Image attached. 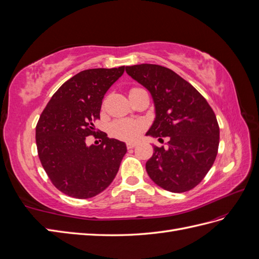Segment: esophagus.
<instances>
[{"label":"esophagus","mask_w":259,"mask_h":259,"mask_svg":"<svg viewBox=\"0 0 259 259\" xmlns=\"http://www.w3.org/2000/svg\"><path fill=\"white\" fill-rule=\"evenodd\" d=\"M126 146H127V149H133L136 147V143H127Z\"/></svg>","instance_id":"1"}]
</instances>
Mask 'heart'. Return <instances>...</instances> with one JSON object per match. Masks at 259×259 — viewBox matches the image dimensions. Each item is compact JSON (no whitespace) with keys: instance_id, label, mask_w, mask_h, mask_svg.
I'll return each mask as SVG.
<instances>
[{"instance_id":"obj_1","label":"heart","mask_w":259,"mask_h":259,"mask_svg":"<svg viewBox=\"0 0 259 259\" xmlns=\"http://www.w3.org/2000/svg\"><path fill=\"white\" fill-rule=\"evenodd\" d=\"M144 127V123L139 120L122 119L111 125V134L125 142H134L142 134Z\"/></svg>"}]
</instances>
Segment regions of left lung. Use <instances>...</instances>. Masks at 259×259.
Segmentation results:
<instances>
[{
	"label": "left lung",
	"instance_id": "1",
	"mask_svg": "<svg viewBox=\"0 0 259 259\" xmlns=\"http://www.w3.org/2000/svg\"><path fill=\"white\" fill-rule=\"evenodd\" d=\"M126 73L146 88L155 117L147 136L167 137V148L153 146L147 173L163 189L191 190L213 166L219 145L216 115L205 98L173 70L152 64L127 66Z\"/></svg>",
	"mask_w": 259,
	"mask_h": 259
}]
</instances>
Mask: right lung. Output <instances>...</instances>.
I'll return each instance as SVG.
<instances>
[{"mask_svg": "<svg viewBox=\"0 0 259 259\" xmlns=\"http://www.w3.org/2000/svg\"><path fill=\"white\" fill-rule=\"evenodd\" d=\"M125 67L81 71L62 84L46 105L35 128L38 158L53 185L76 199H89L110 185L126 153V145L106 133L96 134L107 91ZM99 137L100 145L89 146L85 138Z\"/></svg>", "mask_w": 259, "mask_h": 259, "instance_id": "obj_1", "label": "right lung"}]
</instances>
